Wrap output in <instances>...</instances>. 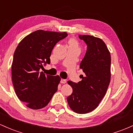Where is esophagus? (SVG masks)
<instances>
[{
    "label": "esophagus",
    "instance_id": "34e87169",
    "mask_svg": "<svg viewBox=\"0 0 133 133\" xmlns=\"http://www.w3.org/2000/svg\"><path fill=\"white\" fill-rule=\"evenodd\" d=\"M61 83H62V84H65V83H66V80L64 79H61Z\"/></svg>",
    "mask_w": 133,
    "mask_h": 133
}]
</instances>
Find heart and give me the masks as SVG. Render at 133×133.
I'll use <instances>...</instances> for the list:
<instances>
[{
    "label": "heart",
    "mask_w": 133,
    "mask_h": 133,
    "mask_svg": "<svg viewBox=\"0 0 133 133\" xmlns=\"http://www.w3.org/2000/svg\"><path fill=\"white\" fill-rule=\"evenodd\" d=\"M68 47L69 49H76V50H79V49L78 42L74 38H70L68 41Z\"/></svg>",
    "instance_id": "b5f03b06"
}]
</instances>
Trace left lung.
Segmentation results:
<instances>
[{
    "label": "left lung",
    "instance_id": "8db88e82",
    "mask_svg": "<svg viewBox=\"0 0 133 133\" xmlns=\"http://www.w3.org/2000/svg\"><path fill=\"white\" fill-rule=\"evenodd\" d=\"M85 42L87 50L80 64L85 75L78 83L68 81L72 93L68 97V104L76 113L84 114L93 111L98 106L110 81L111 57L105 43L98 38L79 35Z\"/></svg>",
    "mask_w": 133,
    "mask_h": 133
}]
</instances>
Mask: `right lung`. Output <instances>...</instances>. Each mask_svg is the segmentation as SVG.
I'll use <instances>...</instances> for the list:
<instances>
[{"instance_id":"add662e5","label":"right lung","mask_w":133,"mask_h":133,"mask_svg":"<svg viewBox=\"0 0 133 133\" xmlns=\"http://www.w3.org/2000/svg\"><path fill=\"white\" fill-rule=\"evenodd\" d=\"M68 33L38 30L21 41L14 52L12 64V80L18 98L32 109L47 105L57 91L59 76L45 75L40 72L46 64L54 47Z\"/></svg>"}]
</instances>
